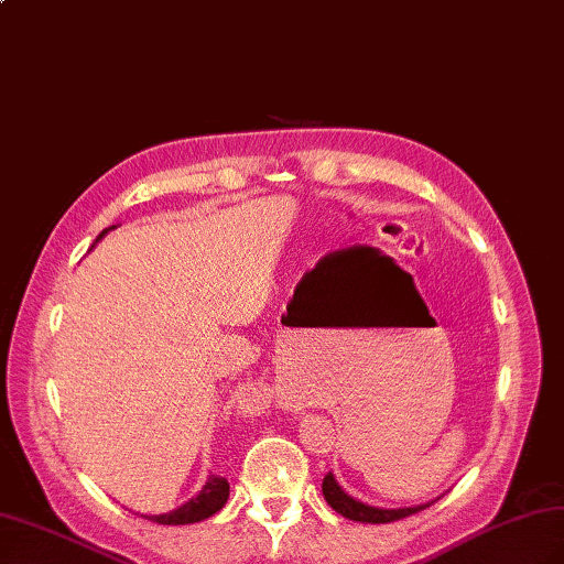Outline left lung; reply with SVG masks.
Returning a JSON list of instances; mask_svg holds the SVG:
<instances>
[{"label":"left lung","mask_w":564,"mask_h":564,"mask_svg":"<svg viewBox=\"0 0 564 564\" xmlns=\"http://www.w3.org/2000/svg\"><path fill=\"white\" fill-rule=\"evenodd\" d=\"M322 490H324L326 502L338 514H343L345 519H352V522H362V524H388V522H395V519H405L410 514L422 512V510L429 508V505L436 502V500H431V502H424V505H414V508H398V510L373 508V505H367L362 500H355L352 496L345 494V490L338 486L336 476L330 474V471L324 476Z\"/></svg>","instance_id":"8db88e82"}]
</instances>
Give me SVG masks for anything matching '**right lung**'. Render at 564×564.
Masks as SVG:
<instances>
[{
  "label": "right lung",
  "instance_id": "right-lung-1",
  "mask_svg": "<svg viewBox=\"0 0 564 564\" xmlns=\"http://www.w3.org/2000/svg\"><path fill=\"white\" fill-rule=\"evenodd\" d=\"M111 228H117V226L105 228L102 234L97 236L95 242L102 240ZM226 500H228V481L224 479V476L209 474V479L205 486H202L199 494L187 500L185 505H181L178 510H171L166 514H142V517L152 519V522H156V524H173V527L195 524V522H202V519H207V517L219 512L226 505Z\"/></svg>",
  "mask_w": 564,
  "mask_h": 564
}]
</instances>
